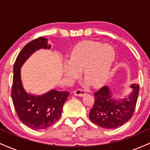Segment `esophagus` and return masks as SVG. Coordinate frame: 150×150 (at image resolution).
Listing matches in <instances>:
<instances>
[{
    "instance_id": "1",
    "label": "esophagus",
    "mask_w": 150,
    "mask_h": 150,
    "mask_svg": "<svg viewBox=\"0 0 150 150\" xmlns=\"http://www.w3.org/2000/svg\"><path fill=\"white\" fill-rule=\"evenodd\" d=\"M74 94H75V96H78V97H83V96H85L86 94V92L85 90H83V89H78L74 92Z\"/></svg>"
}]
</instances>
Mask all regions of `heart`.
Segmentation results:
<instances>
[{
    "label": "heart",
    "instance_id": "obj_1",
    "mask_svg": "<svg viewBox=\"0 0 150 150\" xmlns=\"http://www.w3.org/2000/svg\"><path fill=\"white\" fill-rule=\"evenodd\" d=\"M116 52L112 46L99 42L85 41L78 44L70 55L69 61L63 65V73L73 81L78 78L83 70L85 85H104L109 78Z\"/></svg>",
    "mask_w": 150,
    "mask_h": 150
}]
</instances>
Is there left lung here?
Returning <instances> with one entry per match:
<instances>
[{
    "mask_svg": "<svg viewBox=\"0 0 150 150\" xmlns=\"http://www.w3.org/2000/svg\"><path fill=\"white\" fill-rule=\"evenodd\" d=\"M131 92L123 99H115L109 87L104 86L94 93V103L89 117L94 124L105 129L124 125L133 115L139 94V85L132 84Z\"/></svg>",
    "mask_w": 150,
    "mask_h": 150,
    "instance_id": "left-lung-1",
    "label": "left lung"
}]
</instances>
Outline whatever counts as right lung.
<instances>
[{"mask_svg":"<svg viewBox=\"0 0 150 150\" xmlns=\"http://www.w3.org/2000/svg\"><path fill=\"white\" fill-rule=\"evenodd\" d=\"M50 49L48 39L39 37L25 46L15 60L11 97L17 114L21 122L33 130H42L51 126L61 117L63 104L69 92L51 89L35 95L24 88L21 80V68L32 54L39 49Z\"/></svg>","mask_w":150,"mask_h":150,"instance_id":"add662e5","label":"right lung"}]
</instances>
